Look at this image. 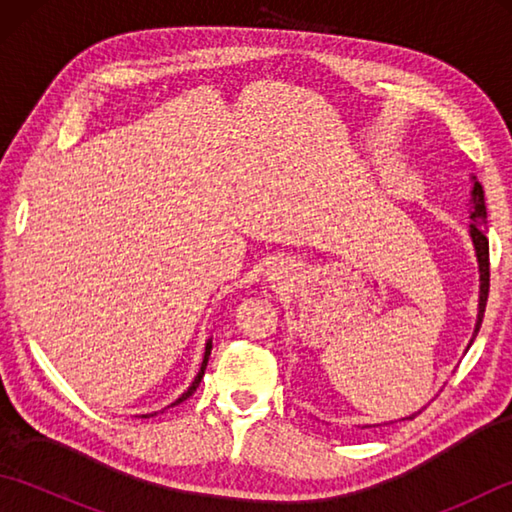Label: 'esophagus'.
I'll use <instances>...</instances> for the list:
<instances>
[{"instance_id":"esophagus-1","label":"esophagus","mask_w":512,"mask_h":512,"mask_svg":"<svg viewBox=\"0 0 512 512\" xmlns=\"http://www.w3.org/2000/svg\"><path fill=\"white\" fill-rule=\"evenodd\" d=\"M268 275H270V279H279V275H284V262L270 266L268 268Z\"/></svg>"}]
</instances>
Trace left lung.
<instances>
[{"label":"left lung","mask_w":512,"mask_h":512,"mask_svg":"<svg viewBox=\"0 0 512 512\" xmlns=\"http://www.w3.org/2000/svg\"><path fill=\"white\" fill-rule=\"evenodd\" d=\"M471 226L469 233L475 246V255H477V264H480V306H477V323H475V332L473 339L480 332V325L484 319V310H486V301H488V286H491V264H488V237H486V202H484V189L482 184L477 182L473 176V191H471ZM471 339V343H473ZM469 343V347H471ZM422 411V409H420ZM420 411L411 413V416L402 418V420H411L416 418Z\"/></svg>","instance_id":"obj_1"}]
</instances>
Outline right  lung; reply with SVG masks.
<instances>
[{
    "label": "right lung",
    "instance_id": "add662e5",
    "mask_svg": "<svg viewBox=\"0 0 512 512\" xmlns=\"http://www.w3.org/2000/svg\"><path fill=\"white\" fill-rule=\"evenodd\" d=\"M211 347H213V341L209 339V341H206V347H204V358H202V365H200V372H198V376H195L193 378V383H191V387L187 389V391H184V394L176 400V402H171V405L169 407H176V405H180V402H184V400H187L189 396H193V391L195 389H198V385H200V380H202V376H204V369H206V363H209V356H211ZM151 416H156V411L154 413H145V416L143 418H151Z\"/></svg>",
    "mask_w": 512,
    "mask_h": 512
}]
</instances>
